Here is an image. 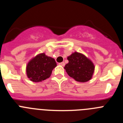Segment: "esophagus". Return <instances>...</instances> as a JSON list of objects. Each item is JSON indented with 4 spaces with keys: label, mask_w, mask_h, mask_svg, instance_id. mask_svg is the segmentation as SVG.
<instances>
[{
    "label": "esophagus",
    "mask_w": 123,
    "mask_h": 123,
    "mask_svg": "<svg viewBox=\"0 0 123 123\" xmlns=\"http://www.w3.org/2000/svg\"><path fill=\"white\" fill-rule=\"evenodd\" d=\"M59 65H61V66H62V67H64V66L65 65V63H64V62H62V63H60Z\"/></svg>",
    "instance_id": "34e87169"
}]
</instances>
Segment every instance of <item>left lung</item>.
<instances>
[{
  "instance_id": "obj_1",
  "label": "left lung",
  "mask_w": 123,
  "mask_h": 123,
  "mask_svg": "<svg viewBox=\"0 0 123 123\" xmlns=\"http://www.w3.org/2000/svg\"><path fill=\"white\" fill-rule=\"evenodd\" d=\"M67 59L69 62L64 68L69 76L81 82H87L91 79L95 67L91 60L77 52L68 56Z\"/></svg>"
}]
</instances>
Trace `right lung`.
<instances>
[{
  "mask_svg": "<svg viewBox=\"0 0 123 123\" xmlns=\"http://www.w3.org/2000/svg\"><path fill=\"white\" fill-rule=\"evenodd\" d=\"M56 67L54 58L47 56L44 53L38 54L27 65V76L31 81L41 82L50 76L52 70Z\"/></svg>",
  "mask_w": 123,
  "mask_h": 123,
  "instance_id": "add662e5",
  "label": "right lung"
}]
</instances>
